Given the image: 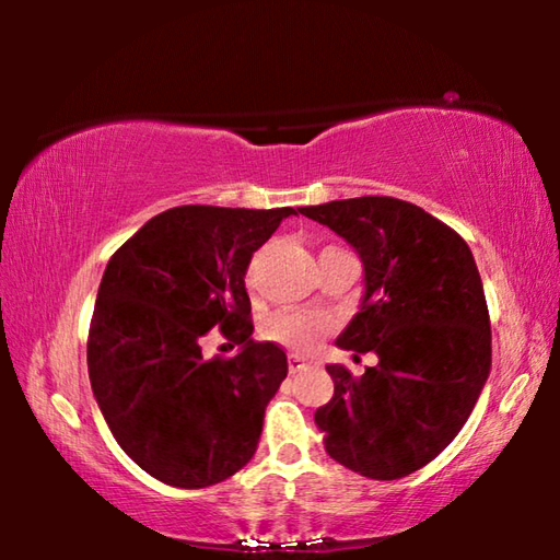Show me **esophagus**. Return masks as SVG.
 I'll return each mask as SVG.
<instances>
[{
	"label": "esophagus",
	"mask_w": 560,
	"mask_h": 560,
	"mask_svg": "<svg viewBox=\"0 0 560 560\" xmlns=\"http://www.w3.org/2000/svg\"><path fill=\"white\" fill-rule=\"evenodd\" d=\"M306 368H308L306 360L299 355H289V373H301V371H306Z\"/></svg>",
	"instance_id": "34e87169"
}]
</instances>
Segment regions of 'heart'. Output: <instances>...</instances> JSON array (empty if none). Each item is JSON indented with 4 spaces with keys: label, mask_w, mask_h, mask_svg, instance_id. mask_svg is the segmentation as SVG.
<instances>
[{
    "label": "heart",
    "mask_w": 560,
    "mask_h": 560,
    "mask_svg": "<svg viewBox=\"0 0 560 560\" xmlns=\"http://www.w3.org/2000/svg\"><path fill=\"white\" fill-rule=\"evenodd\" d=\"M330 318L318 314H301V311H283V314L271 316L264 324V336L273 343L291 348L293 353H311L320 340L328 334Z\"/></svg>",
    "instance_id": "heart-1"
}]
</instances>
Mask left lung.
<instances>
[{"label":"left lung","mask_w":560,"mask_h":560,"mask_svg":"<svg viewBox=\"0 0 560 560\" xmlns=\"http://www.w3.org/2000/svg\"><path fill=\"white\" fill-rule=\"evenodd\" d=\"M301 214L343 236L363 261V301L336 343L377 355L360 377L326 365L334 397L316 410L326 452L363 477H407L457 438L489 377L491 324L477 261L452 226L395 197Z\"/></svg>","instance_id":"left-lung-1"}]
</instances>
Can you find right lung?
Listing matches in <instances>:
<instances>
[{
    "instance_id": "obj_1",
    "label": "right lung",
    "mask_w": 560,
    "mask_h": 560,
    "mask_svg": "<svg viewBox=\"0 0 560 560\" xmlns=\"http://www.w3.org/2000/svg\"><path fill=\"white\" fill-rule=\"evenodd\" d=\"M291 214L293 207H173L103 271L89 330L93 395L120 450L170 487L220 485L257 452L289 363L277 343L252 340L244 277ZM214 327L240 354L201 355Z\"/></svg>"
}]
</instances>
